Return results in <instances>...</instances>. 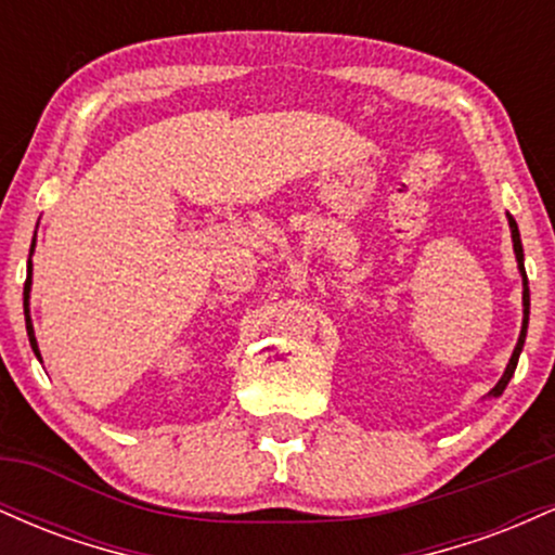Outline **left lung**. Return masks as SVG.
I'll use <instances>...</instances> for the list:
<instances>
[{"label":"left lung","instance_id":"left-lung-1","mask_svg":"<svg viewBox=\"0 0 555 555\" xmlns=\"http://www.w3.org/2000/svg\"><path fill=\"white\" fill-rule=\"evenodd\" d=\"M508 227H512V242H514V256H517V263H519V273H521V305H525V318H521V331H519V341H517V347H514V352H512V360H508V365H506V371H503V375H501V380L499 384L493 386V397H501L503 393V388L508 386V380H512V375H514V371H517V362H519V354H521V347H525V336H527V323H530V286H527V273H525V250H521V240H519V227H517V221L512 219V216H508Z\"/></svg>","mask_w":555,"mask_h":555}]
</instances>
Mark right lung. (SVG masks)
<instances>
[{"label":"right lung","instance_id":"add662e5","mask_svg":"<svg viewBox=\"0 0 555 555\" xmlns=\"http://www.w3.org/2000/svg\"><path fill=\"white\" fill-rule=\"evenodd\" d=\"M30 263H28V279H25V289H23V308H25V328H28V339H30V347H34L36 358H41V352H38V344H36V334H34V323H30V310H28V297H30Z\"/></svg>","mask_w":555,"mask_h":555}]
</instances>
